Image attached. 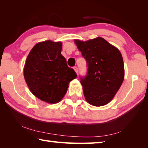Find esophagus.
<instances>
[{
	"label": "esophagus",
	"instance_id": "34e87169",
	"mask_svg": "<svg viewBox=\"0 0 148 148\" xmlns=\"http://www.w3.org/2000/svg\"><path fill=\"white\" fill-rule=\"evenodd\" d=\"M73 69H74V71L76 72V73L77 74V72H78V69H77V66H74Z\"/></svg>",
	"mask_w": 148,
	"mask_h": 148
}]
</instances>
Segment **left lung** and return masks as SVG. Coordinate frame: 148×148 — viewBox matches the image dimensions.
Returning <instances> with one entry per match:
<instances>
[{
    "label": "left lung",
    "mask_w": 148,
    "mask_h": 148,
    "mask_svg": "<svg viewBox=\"0 0 148 148\" xmlns=\"http://www.w3.org/2000/svg\"><path fill=\"white\" fill-rule=\"evenodd\" d=\"M87 65L86 76H80L88 103L95 106L112 101L124 79V63L118 49L97 37L86 42L75 40Z\"/></svg>",
    "instance_id": "left-lung-1"
}]
</instances>
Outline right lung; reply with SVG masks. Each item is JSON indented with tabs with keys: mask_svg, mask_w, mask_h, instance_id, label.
Segmentation results:
<instances>
[{
	"mask_svg": "<svg viewBox=\"0 0 148 148\" xmlns=\"http://www.w3.org/2000/svg\"><path fill=\"white\" fill-rule=\"evenodd\" d=\"M62 43L47 40L32 47L24 67V77L32 93L47 103L61 101L77 74L62 56Z\"/></svg>",
	"mask_w": 148,
	"mask_h": 148,
	"instance_id": "obj_1",
	"label": "right lung"
}]
</instances>
